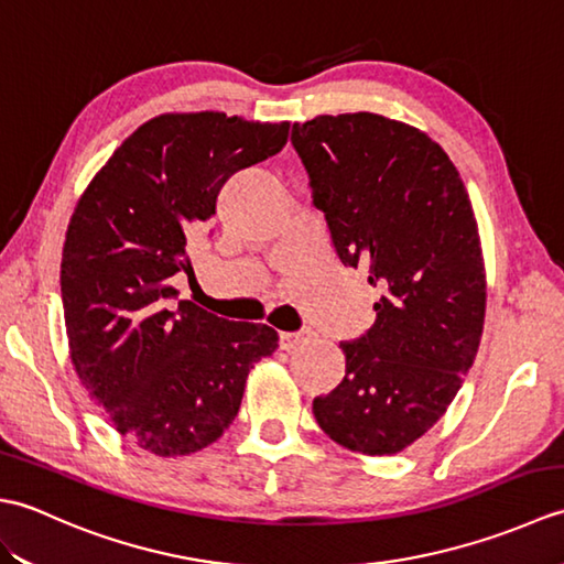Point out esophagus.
I'll return each instance as SVG.
<instances>
[{
  "instance_id": "obj_1",
  "label": "esophagus",
  "mask_w": 564,
  "mask_h": 564,
  "mask_svg": "<svg viewBox=\"0 0 564 564\" xmlns=\"http://www.w3.org/2000/svg\"><path fill=\"white\" fill-rule=\"evenodd\" d=\"M310 337L307 332H281V349L283 351H293Z\"/></svg>"
}]
</instances>
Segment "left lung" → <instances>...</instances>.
Wrapping results in <instances>:
<instances>
[{
    "mask_svg": "<svg viewBox=\"0 0 564 564\" xmlns=\"http://www.w3.org/2000/svg\"><path fill=\"white\" fill-rule=\"evenodd\" d=\"M291 140L341 263L382 293L366 337L339 344L346 376L313 414L354 453H400L446 414L480 349L487 279L470 198L410 123L317 116L293 123Z\"/></svg>",
    "mask_w": 564,
    "mask_h": 564,
    "instance_id": "left-lung-1",
    "label": "left lung"
}]
</instances>
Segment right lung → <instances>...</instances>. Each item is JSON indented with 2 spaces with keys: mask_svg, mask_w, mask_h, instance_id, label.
I'll list each match as a JSON object with an SVG mask.
<instances>
[{
  "mask_svg": "<svg viewBox=\"0 0 564 564\" xmlns=\"http://www.w3.org/2000/svg\"><path fill=\"white\" fill-rule=\"evenodd\" d=\"M291 123L223 111L162 113L130 133L72 213L59 291L69 358L89 398L138 448L176 458L223 436L249 370L279 346L176 295L188 239L235 172L273 158Z\"/></svg>",
  "mask_w": 564,
  "mask_h": 564,
  "instance_id": "right-lung-1",
  "label": "right lung"
}]
</instances>
